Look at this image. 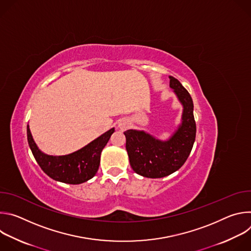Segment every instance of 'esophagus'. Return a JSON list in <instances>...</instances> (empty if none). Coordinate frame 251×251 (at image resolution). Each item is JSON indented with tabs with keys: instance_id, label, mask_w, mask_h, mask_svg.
Returning a JSON list of instances; mask_svg holds the SVG:
<instances>
[{
	"instance_id": "esophagus-1",
	"label": "esophagus",
	"mask_w": 251,
	"mask_h": 251,
	"mask_svg": "<svg viewBox=\"0 0 251 251\" xmlns=\"http://www.w3.org/2000/svg\"><path fill=\"white\" fill-rule=\"evenodd\" d=\"M118 126L120 127V129L125 130V129H127V128H128L129 124H128V122H127L126 120H121V121L118 123Z\"/></svg>"
}]
</instances>
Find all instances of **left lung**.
Here are the masks:
<instances>
[{
  "label": "left lung",
  "mask_w": 251,
  "mask_h": 251,
  "mask_svg": "<svg viewBox=\"0 0 251 251\" xmlns=\"http://www.w3.org/2000/svg\"><path fill=\"white\" fill-rule=\"evenodd\" d=\"M170 86L184 106L183 122L174 136L161 142L143 131L127 130L126 150L135 173L147 177H163L180 169L187 161L196 139L194 103L188 90L170 76Z\"/></svg>",
  "instance_id": "obj_1"
}]
</instances>
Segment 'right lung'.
<instances>
[{
    "label": "right lung",
    "instance_id": "1",
    "mask_svg": "<svg viewBox=\"0 0 251 251\" xmlns=\"http://www.w3.org/2000/svg\"><path fill=\"white\" fill-rule=\"evenodd\" d=\"M114 131V128L110 129L73 154L52 157L38 149L28 126L26 127L29 148L41 169L53 180L70 185L84 183L95 176L99 168L101 152Z\"/></svg>",
    "mask_w": 251,
    "mask_h": 251
}]
</instances>
